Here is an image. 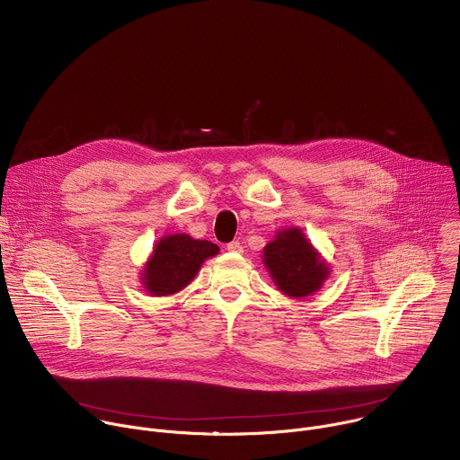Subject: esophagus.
<instances>
[{"mask_svg": "<svg viewBox=\"0 0 460 460\" xmlns=\"http://www.w3.org/2000/svg\"><path fill=\"white\" fill-rule=\"evenodd\" d=\"M226 249H227L229 252H242V251H243V247H242V243H240L238 240H233V242H229V243L226 245Z\"/></svg>", "mask_w": 460, "mask_h": 460, "instance_id": "obj_1", "label": "esophagus"}]
</instances>
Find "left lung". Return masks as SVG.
<instances>
[{
	"instance_id": "left-lung-1",
	"label": "left lung",
	"mask_w": 460,
	"mask_h": 460,
	"mask_svg": "<svg viewBox=\"0 0 460 460\" xmlns=\"http://www.w3.org/2000/svg\"><path fill=\"white\" fill-rule=\"evenodd\" d=\"M261 258L279 289L293 298L316 293L330 277V266L298 227L279 231Z\"/></svg>"
}]
</instances>
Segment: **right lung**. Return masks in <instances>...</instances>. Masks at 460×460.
Here are the masks:
<instances>
[{"label": "right lung", "instance_id": "right-lung-1", "mask_svg": "<svg viewBox=\"0 0 460 460\" xmlns=\"http://www.w3.org/2000/svg\"><path fill=\"white\" fill-rule=\"evenodd\" d=\"M218 251L217 243L194 240L183 233L164 236L146 261L142 284L155 296L174 295L189 286L204 261L218 254Z\"/></svg>", "mask_w": 460, "mask_h": 460}]
</instances>
